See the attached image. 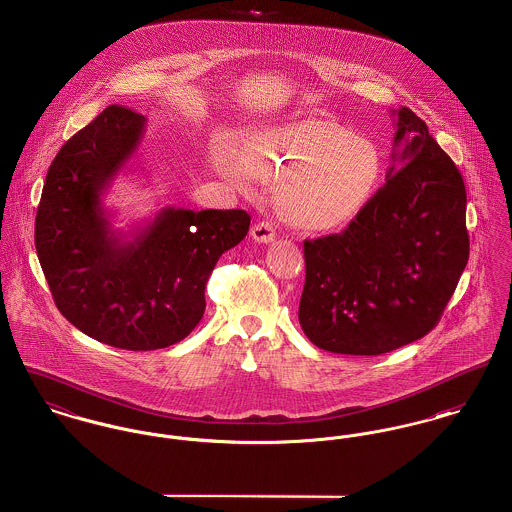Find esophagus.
Masks as SVG:
<instances>
[{
	"label": "esophagus",
	"instance_id": "esophagus-1",
	"mask_svg": "<svg viewBox=\"0 0 512 512\" xmlns=\"http://www.w3.org/2000/svg\"><path fill=\"white\" fill-rule=\"evenodd\" d=\"M274 236H276V232H274V226H272L271 222H257L253 228H251V238L257 241V243H271L274 240Z\"/></svg>",
	"mask_w": 512,
	"mask_h": 512
}]
</instances>
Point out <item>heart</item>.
I'll use <instances>...</instances> for the list:
<instances>
[{
  "label": "heart",
  "instance_id": "obj_1",
  "mask_svg": "<svg viewBox=\"0 0 512 512\" xmlns=\"http://www.w3.org/2000/svg\"><path fill=\"white\" fill-rule=\"evenodd\" d=\"M240 172L274 185L284 220L309 232L350 224L373 197L383 160L365 137L334 121H288L253 131L240 147Z\"/></svg>",
  "mask_w": 512,
  "mask_h": 512
}]
</instances>
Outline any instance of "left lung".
Here are the masks:
<instances>
[{"label": "left lung", "mask_w": 512, "mask_h": 512, "mask_svg": "<svg viewBox=\"0 0 512 512\" xmlns=\"http://www.w3.org/2000/svg\"><path fill=\"white\" fill-rule=\"evenodd\" d=\"M385 185L340 234L303 241L300 325L321 350L379 356L431 331L466 269V189L425 121L400 108Z\"/></svg>", "instance_id": "obj_1"}]
</instances>
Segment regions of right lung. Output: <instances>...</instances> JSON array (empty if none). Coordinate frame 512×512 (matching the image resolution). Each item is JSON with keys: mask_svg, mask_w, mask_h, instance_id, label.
Returning <instances> with one entry per match:
<instances>
[{"mask_svg": "<svg viewBox=\"0 0 512 512\" xmlns=\"http://www.w3.org/2000/svg\"><path fill=\"white\" fill-rule=\"evenodd\" d=\"M145 118L108 106L54 158L34 245L61 315L98 342L131 352L172 346L205 313L220 255L249 230L245 211L166 207L145 226L112 228L102 195L137 152Z\"/></svg>", "mask_w": 512, "mask_h": 512, "instance_id": "add662e5", "label": "right lung"}]
</instances>
